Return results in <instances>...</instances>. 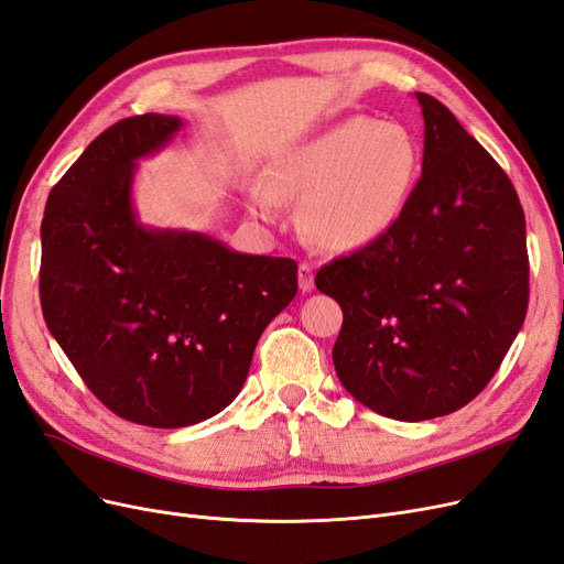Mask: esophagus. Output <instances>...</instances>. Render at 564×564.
<instances>
[{
  "label": "esophagus",
  "instance_id": "esophagus-1",
  "mask_svg": "<svg viewBox=\"0 0 564 564\" xmlns=\"http://www.w3.org/2000/svg\"><path fill=\"white\" fill-rule=\"evenodd\" d=\"M299 286H301V292H313L315 272H313L311 263H301L299 265Z\"/></svg>",
  "mask_w": 564,
  "mask_h": 564
}]
</instances>
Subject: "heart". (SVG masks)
<instances>
[{
  "label": "heart",
  "instance_id": "1",
  "mask_svg": "<svg viewBox=\"0 0 564 564\" xmlns=\"http://www.w3.org/2000/svg\"><path fill=\"white\" fill-rule=\"evenodd\" d=\"M419 172L409 129L350 117L278 158L249 202L263 218L280 214V199L301 202V228L317 247L355 251L395 228Z\"/></svg>",
  "mask_w": 564,
  "mask_h": 564
}]
</instances>
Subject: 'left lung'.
Here are the masks:
<instances>
[{
	"instance_id": "obj_1",
	"label": "left lung",
	"mask_w": 564,
	"mask_h": 564,
	"mask_svg": "<svg viewBox=\"0 0 564 564\" xmlns=\"http://www.w3.org/2000/svg\"><path fill=\"white\" fill-rule=\"evenodd\" d=\"M423 169L388 235L319 268L344 327L338 381L377 414L445 416L480 395L529 301L524 212L489 152L429 94Z\"/></svg>"
}]
</instances>
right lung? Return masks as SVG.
<instances>
[{"label": "right lung", "mask_w": 564, "mask_h": 564, "mask_svg": "<svg viewBox=\"0 0 564 564\" xmlns=\"http://www.w3.org/2000/svg\"><path fill=\"white\" fill-rule=\"evenodd\" d=\"M181 127V117L148 112L106 129L51 187L42 220L48 332L110 412L152 429L226 409L263 329L299 289L292 259L141 224L135 162Z\"/></svg>", "instance_id": "add662e5"}]
</instances>
